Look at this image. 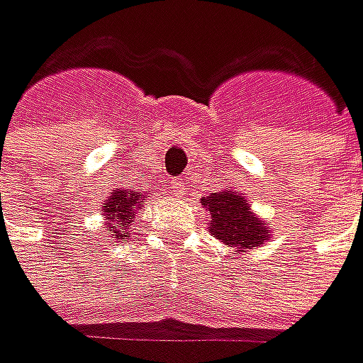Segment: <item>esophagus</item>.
<instances>
[{
	"instance_id": "esophagus-1",
	"label": "esophagus",
	"mask_w": 363,
	"mask_h": 363,
	"mask_svg": "<svg viewBox=\"0 0 363 363\" xmlns=\"http://www.w3.org/2000/svg\"><path fill=\"white\" fill-rule=\"evenodd\" d=\"M185 189H187V183H185L183 178H174L172 180V191H174V196L183 198L185 196Z\"/></svg>"
}]
</instances>
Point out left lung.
<instances>
[{"label":"left lung","instance_id":"left-lung-1","mask_svg":"<svg viewBox=\"0 0 363 363\" xmlns=\"http://www.w3.org/2000/svg\"><path fill=\"white\" fill-rule=\"evenodd\" d=\"M202 204L211 213V234L223 245L245 251L262 247L272 236L268 225L253 215L245 196L234 189L211 194L202 198Z\"/></svg>","mask_w":363,"mask_h":363}]
</instances>
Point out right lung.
Returning a JSON list of instances; mask_svg holds the SVG:
<instances>
[{
	"mask_svg": "<svg viewBox=\"0 0 363 363\" xmlns=\"http://www.w3.org/2000/svg\"><path fill=\"white\" fill-rule=\"evenodd\" d=\"M140 200L142 196L138 191L131 189H116L104 204V217L106 223L110 228V236L114 238H127L129 232V223L135 215V211L140 208Z\"/></svg>",
	"mask_w": 363,
	"mask_h": 363,
	"instance_id": "1",
	"label": "right lung"
}]
</instances>
